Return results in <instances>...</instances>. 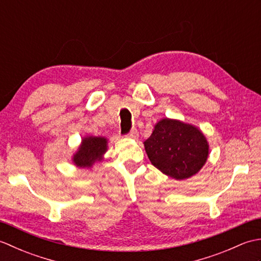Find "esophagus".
<instances>
[{
    "label": "esophagus",
    "instance_id": "esophagus-1",
    "mask_svg": "<svg viewBox=\"0 0 261 261\" xmlns=\"http://www.w3.org/2000/svg\"><path fill=\"white\" fill-rule=\"evenodd\" d=\"M138 136H139V134H138L137 129H132V130L129 132V134L126 135V137H127V138H131V139H137Z\"/></svg>",
    "mask_w": 261,
    "mask_h": 261
}]
</instances>
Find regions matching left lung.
<instances>
[{"label": "left lung", "mask_w": 261, "mask_h": 261, "mask_svg": "<svg viewBox=\"0 0 261 261\" xmlns=\"http://www.w3.org/2000/svg\"><path fill=\"white\" fill-rule=\"evenodd\" d=\"M143 145L154 167L178 180L197 174L208 157L202 131L179 120H160Z\"/></svg>", "instance_id": "left-lung-1"}]
</instances>
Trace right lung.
<instances>
[{
	"label": "right lung",
	"instance_id": "1",
	"mask_svg": "<svg viewBox=\"0 0 261 261\" xmlns=\"http://www.w3.org/2000/svg\"><path fill=\"white\" fill-rule=\"evenodd\" d=\"M108 150V139L104 137L83 138L79 150L73 156V163L80 168H91L96 162H101Z\"/></svg>",
	"mask_w": 261,
	"mask_h": 261
}]
</instances>
